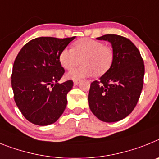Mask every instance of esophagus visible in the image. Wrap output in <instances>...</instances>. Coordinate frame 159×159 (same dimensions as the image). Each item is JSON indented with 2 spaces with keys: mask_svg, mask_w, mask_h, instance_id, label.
Returning a JSON list of instances; mask_svg holds the SVG:
<instances>
[{
  "mask_svg": "<svg viewBox=\"0 0 159 159\" xmlns=\"http://www.w3.org/2000/svg\"><path fill=\"white\" fill-rule=\"evenodd\" d=\"M79 82H80L79 80H75V81H74V85H78V84H79Z\"/></svg>",
  "mask_w": 159,
  "mask_h": 159,
  "instance_id": "34e87169",
  "label": "esophagus"
}]
</instances>
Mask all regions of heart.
Returning a JSON list of instances; mask_svg holds the SVG:
<instances>
[{
  "label": "heart",
  "mask_w": 159,
  "mask_h": 159,
  "mask_svg": "<svg viewBox=\"0 0 159 159\" xmlns=\"http://www.w3.org/2000/svg\"><path fill=\"white\" fill-rule=\"evenodd\" d=\"M114 53L110 46L104 45L100 41L81 38L73 44L72 49H62L59 55V61L66 70H71L82 64L67 74L69 78L78 80L93 74L102 76L112 65Z\"/></svg>",
  "instance_id": "heart-1"
}]
</instances>
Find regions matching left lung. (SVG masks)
<instances>
[{
  "mask_svg": "<svg viewBox=\"0 0 159 159\" xmlns=\"http://www.w3.org/2000/svg\"><path fill=\"white\" fill-rule=\"evenodd\" d=\"M97 39L111 43L114 59L108 71L91 83L88 102L98 119L114 122L127 117L137 105L143 87L144 62L128 38L106 34Z\"/></svg>",
  "mask_w": 159,
  "mask_h": 159,
  "instance_id": "8db88e82",
  "label": "left lung"
}]
</instances>
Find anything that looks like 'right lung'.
<instances>
[{"label":"right lung","mask_w":159,"mask_h":159,"mask_svg":"<svg viewBox=\"0 0 159 159\" xmlns=\"http://www.w3.org/2000/svg\"><path fill=\"white\" fill-rule=\"evenodd\" d=\"M74 38H35L16 56L11 76L13 97L21 114L32 123L50 125L64 112L74 82L58 83L65 73L59 55Z\"/></svg>","instance_id":"obj_1"}]
</instances>
